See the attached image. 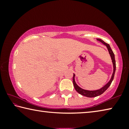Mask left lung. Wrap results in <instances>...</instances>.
<instances>
[{"label":"left lung","instance_id":"1","mask_svg":"<svg viewBox=\"0 0 129 129\" xmlns=\"http://www.w3.org/2000/svg\"><path fill=\"white\" fill-rule=\"evenodd\" d=\"M97 40L98 41H100V42H101L105 45H106L107 48H108V51L109 52V54H110V55L111 58H112V62H113V75L112 76V77H111V79L108 82V83H107L102 88L99 89V90H85V89L81 88L80 87L78 86L77 85V84L76 83L75 80V74H73V83L74 87H75L76 90L77 91L78 93L80 94L85 96V97H97V96L101 95L102 93H104L105 91L107 89H108L109 87L110 86L111 84H112L113 79H114V74H115V68H116L114 54V53H113V52L112 50V49H111L110 45H109V44H107L105 42H104V41L102 40H101V39H97Z\"/></svg>","mask_w":129,"mask_h":129}]
</instances>
